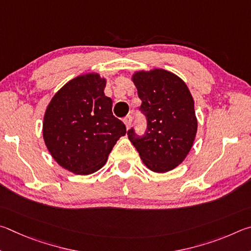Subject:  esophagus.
Wrapping results in <instances>:
<instances>
[{
	"instance_id": "esophagus-1",
	"label": "esophagus",
	"mask_w": 251,
	"mask_h": 251,
	"mask_svg": "<svg viewBox=\"0 0 251 251\" xmlns=\"http://www.w3.org/2000/svg\"><path fill=\"white\" fill-rule=\"evenodd\" d=\"M123 122H125L126 129H129L131 126V123H132V117L126 116L125 119H123Z\"/></svg>"
}]
</instances>
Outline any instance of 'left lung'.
<instances>
[{
    "instance_id": "1",
    "label": "left lung",
    "mask_w": 251,
    "mask_h": 251,
    "mask_svg": "<svg viewBox=\"0 0 251 251\" xmlns=\"http://www.w3.org/2000/svg\"><path fill=\"white\" fill-rule=\"evenodd\" d=\"M132 81L142 100L148 130L143 138H138L131 129L128 138L148 169L166 173L185 160L194 143V99L183 79L169 70H138L132 75Z\"/></svg>"
}]
</instances>
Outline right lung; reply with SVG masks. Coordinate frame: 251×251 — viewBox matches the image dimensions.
Returning a JSON list of instances; mask_svg holds the SVG:
<instances>
[{"label":"right lung","mask_w":251,"mask_h":251,"mask_svg":"<svg viewBox=\"0 0 251 251\" xmlns=\"http://www.w3.org/2000/svg\"><path fill=\"white\" fill-rule=\"evenodd\" d=\"M107 79L98 73L73 78L48 103L43 138L61 168L88 175L105 164L114 144L126 133L125 123L112 114V99L104 95Z\"/></svg>","instance_id":"1"}]
</instances>
